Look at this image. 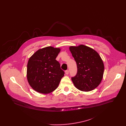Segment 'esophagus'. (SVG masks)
<instances>
[{"mask_svg":"<svg viewBox=\"0 0 126 126\" xmlns=\"http://www.w3.org/2000/svg\"><path fill=\"white\" fill-rule=\"evenodd\" d=\"M69 71L68 70H67L65 71V74L66 75H68L69 74Z\"/></svg>","mask_w":126,"mask_h":126,"instance_id":"obj_1","label":"esophagus"}]
</instances>
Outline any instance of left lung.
I'll use <instances>...</instances> for the list:
<instances>
[{"instance_id":"obj_1","label":"left lung","mask_w":126,"mask_h":126,"mask_svg":"<svg viewBox=\"0 0 126 126\" xmlns=\"http://www.w3.org/2000/svg\"><path fill=\"white\" fill-rule=\"evenodd\" d=\"M77 66L76 75L71 79L79 90H93L100 84L103 76L104 65L99 54L84 45L69 47Z\"/></svg>"}]
</instances>
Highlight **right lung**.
Returning <instances> with one entry per match:
<instances>
[{
	"instance_id": "obj_1",
	"label": "right lung",
	"mask_w": 126,
	"mask_h": 126,
	"mask_svg": "<svg viewBox=\"0 0 126 126\" xmlns=\"http://www.w3.org/2000/svg\"><path fill=\"white\" fill-rule=\"evenodd\" d=\"M60 48L51 46L39 49L29 58L27 78L30 86L37 92L48 94L58 87L64 72L56 60Z\"/></svg>"
}]
</instances>
